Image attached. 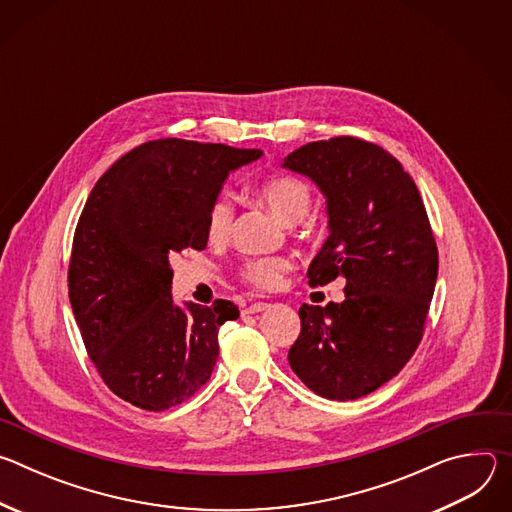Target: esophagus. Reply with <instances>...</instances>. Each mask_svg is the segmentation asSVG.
I'll return each instance as SVG.
<instances>
[{
  "mask_svg": "<svg viewBox=\"0 0 512 512\" xmlns=\"http://www.w3.org/2000/svg\"><path fill=\"white\" fill-rule=\"evenodd\" d=\"M269 308V304H263V302H255L251 306L245 308V314H259V312H265Z\"/></svg>",
  "mask_w": 512,
  "mask_h": 512,
  "instance_id": "esophagus-1",
  "label": "esophagus"
}]
</instances>
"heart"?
Instances as JSON below:
<instances>
[{
  "mask_svg": "<svg viewBox=\"0 0 512 512\" xmlns=\"http://www.w3.org/2000/svg\"><path fill=\"white\" fill-rule=\"evenodd\" d=\"M261 202L285 225H296L310 212L312 192L296 178H273L259 188ZM233 225V206L229 198H216L206 216V235L210 241H225ZM289 261L283 257H265L247 261L243 279L259 289H273L281 283Z\"/></svg>",
  "mask_w": 512,
  "mask_h": 512,
  "instance_id": "b5f03b06",
  "label": "heart"
}]
</instances>
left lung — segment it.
<instances>
[{"mask_svg": "<svg viewBox=\"0 0 512 512\" xmlns=\"http://www.w3.org/2000/svg\"><path fill=\"white\" fill-rule=\"evenodd\" d=\"M281 168L326 198L328 239L310 285L346 279L344 302L300 308L287 360L302 383L354 401L399 375L413 356L437 279V249L413 178L383 148L356 137L312 141Z\"/></svg>", "mask_w": 512, "mask_h": 512, "instance_id": "1", "label": "left lung"}]
</instances>
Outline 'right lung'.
Segmentation results:
<instances>
[{
    "mask_svg": "<svg viewBox=\"0 0 512 512\" xmlns=\"http://www.w3.org/2000/svg\"><path fill=\"white\" fill-rule=\"evenodd\" d=\"M259 150L176 137L137 145L95 184L77 225L68 298L85 348L123 401L166 411L192 397L218 358V328L239 318L172 298L170 259L206 247V216L231 172Z\"/></svg>",
    "mask_w": 512,
    "mask_h": 512,
    "instance_id": "1",
    "label": "right lung"
}]
</instances>
